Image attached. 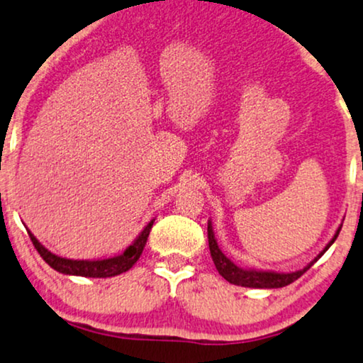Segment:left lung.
I'll use <instances>...</instances> for the list:
<instances>
[{
  "mask_svg": "<svg viewBox=\"0 0 363 363\" xmlns=\"http://www.w3.org/2000/svg\"><path fill=\"white\" fill-rule=\"evenodd\" d=\"M342 229V225L337 229L335 234L330 242L325 245V249L322 250L320 254L317 255L315 259L312 260L311 264H307L306 267L301 270H296V272H274V270H255V269H242L238 267L229 257H225V254H222V250L217 245L214 230H212V224L209 220L207 224V239H209V249H211V257L214 260L216 269L219 270V274L224 277L227 282L234 284V286H240V287H252V289H279V287H286L289 284H292L294 280H297L302 274H306L308 269L312 267L313 264L317 262L318 259L325 254V250L330 247V245L335 242V239L339 238V232Z\"/></svg>",
  "mask_w": 363,
  "mask_h": 363,
  "instance_id": "1",
  "label": "left lung"
}]
</instances>
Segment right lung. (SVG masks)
Segmentation results:
<instances>
[{"label": "right lung", "mask_w": 363, "mask_h": 363, "mask_svg": "<svg viewBox=\"0 0 363 363\" xmlns=\"http://www.w3.org/2000/svg\"><path fill=\"white\" fill-rule=\"evenodd\" d=\"M152 224H154V219L144 227L141 234L134 239V242L129 245L123 254L114 255V257H109V259H101V260H74V259L60 257V255L52 254L51 250H48L45 245H43L40 240L31 234V230H28V234H30L31 242L35 245L38 252H40L43 260H45L50 267L57 270L60 274L106 279V277H114V275H119L123 272H128V270L138 262L144 250V245H146V240L149 238V232H151Z\"/></svg>", "instance_id": "add662e5"}]
</instances>
